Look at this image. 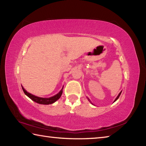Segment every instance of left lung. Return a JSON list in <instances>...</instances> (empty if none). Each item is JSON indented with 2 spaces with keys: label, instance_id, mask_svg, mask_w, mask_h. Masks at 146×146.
<instances>
[{
  "label": "left lung",
  "instance_id": "1",
  "mask_svg": "<svg viewBox=\"0 0 146 146\" xmlns=\"http://www.w3.org/2000/svg\"><path fill=\"white\" fill-rule=\"evenodd\" d=\"M121 93H122V91H121V92H120V93L119 94H118V95L117 96V97L115 98V100H114V102H115V101H116V100H117L118 99V98H119V97H120V94H121ZM88 100H89V101H90V99H89V98H88Z\"/></svg>",
  "mask_w": 146,
  "mask_h": 146
}]
</instances>
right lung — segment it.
Returning a JSON list of instances; mask_svg holds the SVG:
<instances>
[{"label":"right lung","mask_w":146,"mask_h":146,"mask_svg":"<svg viewBox=\"0 0 146 146\" xmlns=\"http://www.w3.org/2000/svg\"><path fill=\"white\" fill-rule=\"evenodd\" d=\"M23 90L24 93H25V95L28 96L29 98H31L32 100H33L34 102H35L38 104H44V105L51 104L56 102V100L60 98L63 92V88H62V90L60 91V92L56 94V95H55V96H53V97H49V98H42V97H36V96H35L31 93L27 92V91L25 90V89H24L23 87Z\"/></svg>","instance_id":"obj_1"}]
</instances>
